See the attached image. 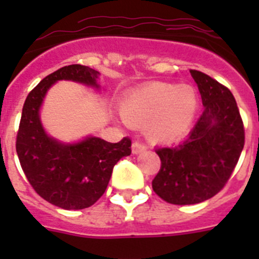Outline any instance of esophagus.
Here are the masks:
<instances>
[{"instance_id": "obj_1", "label": "esophagus", "mask_w": 259, "mask_h": 259, "mask_svg": "<svg viewBox=\"0 0 259 259\" xmlns=\"http://www.w3.org/2000/svg\"><path fill=\"white\" fill-rule=\"evenodd\" d=\"M146 150V145L145 144L140 143V141H134L132 144V153L134 154H139V153H143Z\"/></svg>"}]
</instances>
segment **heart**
<instances>
[{
    "instance_id": "1",
    "label": "heart",
    "mask_w": 259,
    "mask_h": 259,
    "mask_svg": "<svg viewBox=\"0 0 259 259\" xmlns=\"http://www.w3.org/2000/svg\"><path fill=\"white\" fill-rule=\"evenodd\" d=\"M198 110V95L191 85L150 83L132 91L120 104L123 119L143 125L157 143H170L191 131Z\"/></svg>"
}]
</instances>
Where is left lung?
Listing matches in <instances>:
<instances>
[{
	"label": "left lung",
	"mask_w": 259,
	"mask_h": 259,
	"mask_svg": "<svg viewBox=\"0 0 259 259\" xmlns=\"http://www.w3.org/2000/svg\"><path fill=\"white\" fill-rule=\"evenodd\" d=\"M203 113L182 143L157 148L161 168L153 191L166 202L193 205L214 197L235 170L245 143L236 100L228 88L201 71L191 70Z\"/></svg>",
	"instance_id": "1"
}]
</instances>
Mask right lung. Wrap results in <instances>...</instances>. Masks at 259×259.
<instances>
[{
    "mask_svg": "<svg viewBox=\"0 0 259 259\" xmlns=\"http://www.w3.org/2000/svg\"><path fill=\"white\" fill-rule=\"evenodd\" d=\"M98 75L88 66H65L41 80L23 105L17 135L20 166L40 197L65 210L92 206L106 191L116 162L131 154L128 137L115 144L95 136L65 144L50 137L41 124L40 107L53 84L71 80L100 88Z\"/></svg>",
    "mask_w": 259,
    "mask_h": 259,
    "instance_id": "add662e5",
    "label": "right lung"
}]
</instances>
